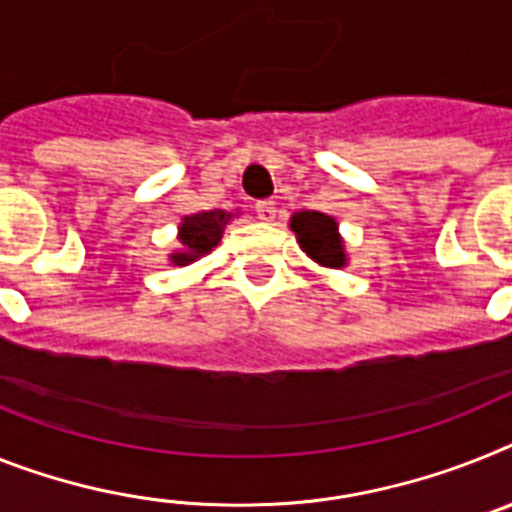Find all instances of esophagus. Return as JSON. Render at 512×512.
<instances>
[{"instance_id": "1", "label": "esophagus", "mask_w": 512, "mask_h": 512, "mask_svg": "<svg viewBox=\"0 0 512 512\" xmlns=\"http://www.w3.org/2000/svg\"><path fill=\"white\" fill-rule=\"evenodd\" d=\"M255 213L263 223L276 221V203H273V200H263V203L255 205Z\"/></svg>"}]
</instances>
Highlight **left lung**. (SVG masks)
I'll return each mask as SVG.
<instances>
[{"label":"left lung","instance_id":"obj_1","mask_svg":"<svg viewBox=\"0 0 512 512\" xmlns=\"http://www.w3.org/2000/svg\"><path fill=\"white\" fill-rule=\"evenodd\" d=\"M291 231L296 234L299 247L322 268L338 270L349 260L341 234H338L336 218L317 213V210H299L291 216Z\"/></svg>","mask_w":512,"mask_h":512}]
</instances>
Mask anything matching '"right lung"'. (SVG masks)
<instances>
[{
    "label": "right lung",
    "mask_w": 512,
    "mask_h": 512,
    "mask_svg": "<svg viewBox=\"0 0 512 512\" xmlns=\"http://www.w3.org/2000/svg\"><path fill=\"white\" fill-rule=\"evenodd\" d=\"M231 221V213L226 210H203L195 216H187L179 223V242L182 249L171 252V263L190 265L197 257L208 255L210 249L221 242L223 229Z\"/></svg>",
    "instance_id": "obj_1"
}]
</instances>
